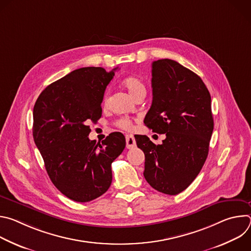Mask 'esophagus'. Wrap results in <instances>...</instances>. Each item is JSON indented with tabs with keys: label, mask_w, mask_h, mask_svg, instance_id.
I'll list each match as a JSON object with an SVG mask.
<instances>
[{
	"label": "esophagus",
	"mask_w": 251,
	"mask_h": 251,
	"mask_svg": "<svg viewBox=\"0 0 251 251\" xmlns=\"http://www.w3.org/2000/svg\"><path fill=\"white\" fill-rule=\"evenodd\" d=\"M126 147L127 149H133L136 147V141L133 135H127L126 136Z\"/></svg>",
	"instance_id": "obj_1"
}]
</instances>
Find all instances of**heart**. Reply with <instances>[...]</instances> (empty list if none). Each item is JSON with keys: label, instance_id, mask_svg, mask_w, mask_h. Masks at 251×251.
I'll use <instances>...</instances> for the list:
<instances>
[{"label": "heart", "instance_id": "heart-1", "mask_svg": "<svg viewBox=\"0 0 251 251\" xmlns=\"http://www.w3.org/2000/svg\"><path fill=\"white\" fill-rule=\"evenodd\" d=\"M122 85L127 89L129 94L134 99L137 98L140 95H143V94L145 95L146 94V85H145L144 81H143V79L141 77L137 76V75H130V76L125 77L122 80ZM109 97H110L109 91H107L104 94L103 102H102L104 107H106L107 105H108ZM116 126L121 128V129H124V130H132L133 123H132V121L130 119L122 118V119H119L116 122Z\"/></svg>", "mask_w": 251, "mask_h": 251}]
</instances>
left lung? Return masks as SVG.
<instances>
[{"label": "left lung", "instance_id": "1", "mask_svg": "<svg viewBox=\"0 0 251 251\" xmlns=\"http://www.w3.org/2000/svg\"><path fill=\"white\" fill-rule=\"evenodd\" d=\"M152 88L144 123L166 139L161 145L145 135L135 139L145 154L146 181L174 196L193 183L206 160L213 130L210 94L198 75L168 58L153 61Z\"/></svg>", "mask_w": 251, "mask_h": 251}]
</instances>
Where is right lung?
I'll return each instance as SVG.
<instances>
[{"instance_id":"add662e5","label":"right lung","mask_w":251,"mask_h":251,"mask_svg":"<svg viewBox=\"0 0 251 251\" xmlns=\"http://www.w3.org/2000/svg\"><path fill=\"white\" fill-rule=\"evenodd\" d=\"M82 67L50 84L33 107L32 136L52 184L68 199L87 202L112 182V162L126 141L119 132L96 144L89 123L102 114L101 102L114 71Z\"/></svg>"}]
</instances>
